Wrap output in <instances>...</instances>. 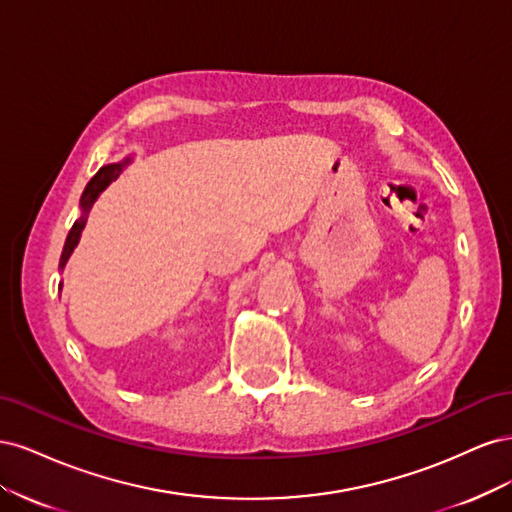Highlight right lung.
I'll return each mask as SVG.
<instances>
[{
    "instance_id": "1",
    "label": "right lung",
    "mask_w": 512,
    "mask_h": 512,
    "mask_svg": "<svg viewBox=\"0 0 512 512\" xmlns=\"http://www.w3.org/2000/svg\"><path fill=\"white\" fill-rule=\"evenodd\" d=\"M130 164V158L128 160H123V162H119V164H108V166H102L98 173L91 177V181L87 183V188H85V192H83V196H81V211H83V215L79 220L74 222V226L70 228V232H68V237H66V245H64V252H61V260H59V267L64 269L66 267V262H68V258H70V254L74 252V247H76V243H79V239H81V232H83V228H85V222H87V213H89V209L94 207V203L98 200V196L108 188V185H111L119 175H121V170L126 168Z\"/></svg>"
}]
</instances>
